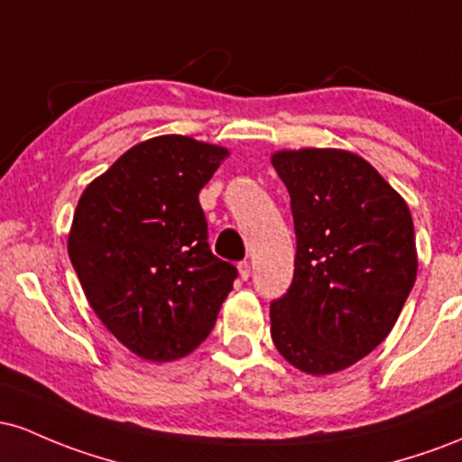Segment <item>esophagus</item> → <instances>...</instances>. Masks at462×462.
<instances>
[{
    "mask_svg": "<svg viewBox=\"0 0 462 462\" xmlns=\"http://www.w3.org/2000/svg\"><path fill=\"white\" fill-rule=\"evenodd\" d=\"M237 274H240L242 282H246V279L251 277V263H248V262L237 263Z\"/></svg>",
    "mask_w": 462,
    "mask_h": 462,
    "instance_id": "1",
    "label": "esophagus"
}]
</instances>
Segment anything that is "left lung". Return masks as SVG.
<instances>
[{
    "instance_id": "1",
    "label": "left lung",
    "mask_w": 462,
    "mask_h": 462,
    "mask_svg": "<svg viewBox=\"0 0 462 462\" xmlns=\"http://www.w3.org/2000/svg\"><path fill=\"white\" fill-rule=\"evenodd\" d=\"M271 163L297 233L292 286L271 305L273 343L308 375L345 371L391 334L414 286L411 209L351 150L286 148Z\"/></svg>"
}]
</instances>
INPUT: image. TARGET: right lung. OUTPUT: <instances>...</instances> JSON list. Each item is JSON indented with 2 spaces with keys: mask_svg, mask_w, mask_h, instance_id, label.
<instances>
[{
  "mask_svg": "<svg viewBox=\"0 0 462 462\" xmlns=\"http://www.w3.org/2000/svg\"><path fill=\"white\" fill-rule=\"evenodd\" d=\"M229 148L159 134L122 154L78 200L67 253L93 312L148 362L189 356L214 329L236 266L207 245L199 194Z\"/></svg>",
  "mask_w": 462,
  "mask_h": 462,
  "instance_id": "right-lung-1",
  "label": "right lung"
}]
</instances>
